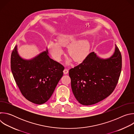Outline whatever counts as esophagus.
<instances>
[{"label": "esophagus", "instance_id": "34e87169", "mask_svg": "<svg viewBox=\"0 0 134 134\" xmlns=\"http://www.w3.org/2000/svg\"><path fill=\"white\" fill-rule=\"evenodd\" d=\"M63 71H64V74H67L68 73V69H65Z\"/></svg>", "mask_w": 134, "mask_h": 134}]
</instances>
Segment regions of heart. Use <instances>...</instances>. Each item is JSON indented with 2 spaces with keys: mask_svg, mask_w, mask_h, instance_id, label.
<instances>
[{
  "mask_svg": "<svg viewBox=\"0 0 134 134\" xmlns=\"http://www.w3.org/2000/svg\"><path fill=\"white\" fill-rule=\"evenodd\" d=\"M77 40L74 35H62L58 37L57 42L50 40L48 43V48L53 58L57 61H60L64 54V50L62 47L68 44V52L71 58L76 62L83 61L87 56L88 50V44L84 40ZM71 59L67 61V64H69Z\"/></svg>",
  "mask_w": 134,
  "mask_h": 134,
  "instance_id": "obj_1",
  "label": "heart"
}]
</instances>
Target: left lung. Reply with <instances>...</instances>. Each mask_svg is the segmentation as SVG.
<instances>
[{"label": "left lung", "instance_id": "8db88e82", "mask_svg": "<svg viewBox=\"0 0 134 134\" xmlns=\"http://www.w3.org/2000/svg\"><path fill=\"white\" fill-rule=\"evenodd\" d=\"M121 67V54L116 44L113 54L108 58L90 53L81 64L69 71L76 100L82 105H90L107 98L118 83Z\"/></svg>", "mask_w": 134, "mask_h": 134}]
</instances>
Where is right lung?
I'll return each instance as SVG.
<instances>
[{
    "label": "right lung",
    "instance_id": "obj_1",
    "mask_svg": "<svg viewBox=\"0 0 134 134\" xmlns=\"http://www.w3.org/2000/svg\"><path fill=\"white\" fill-rule=\"evenodd\" d=\"M14 80L23 96L30 102L42 104L51 97L63 75L64 67L48 55V49L31 59L19 55L16 45L10 59Z\"/></svg>",
    "mask_w": 134,
    "mask_h": 134
}]
</instances>
